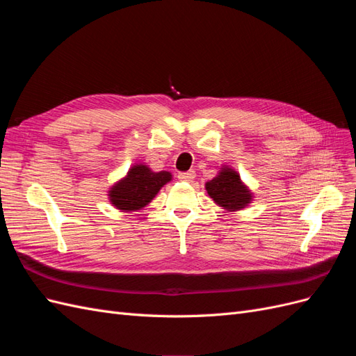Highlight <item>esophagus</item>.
<instances>
[{"mask_svg": "<svg viewBox=\"0 0 356 356\" xmlns=\"http://www.w3.org/2000/svg\"><path fill=\"white\" fill-rule=\"evenodd\" d=\"M195 177H196V172H195V170L179 172V174H178V179L184 181V182H190V181H193V179H195Z\"/></svg>", "mask_w": 356, "mask_h": 356, "instance_id": "obj_1", "label": "esophagus"}]
</instances>
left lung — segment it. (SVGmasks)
I'll list each match as a JSON object with an SVG mask.
<instances>
[{"label":"left lung","mask_w":356,"mask_h":356,"mask_svg":"<svg viewBox=\"0 0 356 356\" xmlns=\"http://www.w3.org/2000/svg\"><path fill=\"white\" fill-rule=\"evenodd\" d=\"M208 195L229 211L245 208L251 202V193L242 184L241 177L230 168H221L220 174L207 182Z\"/></svg>","instance_id":"8db88e82"}]
</instances>
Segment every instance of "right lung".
<instances>
[{"mask_svg": "<svg viewBox=\"0 0 356 356\" xmlns=\"http://www.w3.org/2000/svg\"><path fill=\"white\" fill-rule=\"evenodd\" d=\"M170 178L166 170L153 172L145 165H135L126 178L110 190V200L117 209L138 211L152 202Z\"/></svg>", "mask_w": 356, "mask_h": 356, "instance_id": "1", "label": "right lung"}]
</instances>
